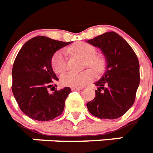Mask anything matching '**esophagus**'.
<instances>
[{"instance_id": "esophagus-1", "label": "esophagus", "mask_w": 153, "mask_h": 153, "mask_svg": "<svg viewBox=\"0 0 153 153\" xmlns=\"http://www.w3.org/2000/svg\"><path fill=\"white\" fill-rule=\"evenodd\" d=\"M71 90L72 91H76V90H79V89H82V87H76V86H72L71 87Z\"/></svg>"}]
</instances>
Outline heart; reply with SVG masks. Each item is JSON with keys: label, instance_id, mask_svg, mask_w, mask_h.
<instances>
[{"label": "heart", "instance_id": "obj_1", "mask_svg": "<svg viewBox=\"0 0 153 153\" xmlns=\"http://www.w3.org/2000/svg\"><path fill=\"white\" fill-rule=\"evenodd\" d=\"M71 50L86 60V65L92 68L97 73L104 70L105 61L100 57L96 56V50L93 45L86 42H77L71 47ZM53 70L55 73L61 74L67 70V52L65 50H60L55 53L51 60ZM96 74L91 69H87L81 72L69 71L61 77V83L68 86L82 87L92 82Z\"/></svg>", "mask_w": 153, "mask_h": 153}]
</instances>
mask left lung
I'll return each instance as SVG.
<instances>
[{
	"mask_svg": "<svg viewBox=\"0 0 153 153\" xmlns=\"http://www.w3.org/2000/svg\"><path fill=\"white\" fill-rule=\"evenodd\" d=\"M101 49L106 59L104 75L96 82L95 98L87 103L91 114L100 119L123 116L135 100L140 82L139 62L130 45L115 32L87 41Z\"/></svg>",
	"mask_w": 153,
	"mask_h": 153,
	"instance_id": "obj_1",
	"label": "left lung"
}]
</instances>
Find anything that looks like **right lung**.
Returning a JSON list of instances; mask_svg holds the SVG:
<instances>
[{"mask_svg": "<svg viewBox=\"0 0 153 153\" xmlns=\"http://www.w3.org/2000/svg\"><path fill=\"white\" fill-rule=\"evenodd\" d=\"M70 43L36 36L23 45L15 58L11 89L19 108L33 120H51L64 111L65 100L71 90L69 87L61 90L53 87L58 79L51 59L56 51ZM53 88L55 90L50 93Z\"/></svg>", "mask_w": 153, "mask_h": 153, "instance_id": "1", "label": "right lung"}]
</instances>
